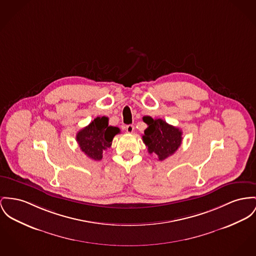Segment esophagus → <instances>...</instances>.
Wrapping results in <instances>:
<instances>
[{
  "label": "esophagus",
  "instance_id": "obj_1",
  "mask_svg": "<svg viewBox=\"0 0 256 256\" xmlns=\"http://www.w3.org/2000/svg\"><path fill=\"white\" fill-rule=\"evenodd\" d=\"M134 129H135V127L133 126V125H127L126 127H125V130H126V132L127 133H129V134H131V133H133L134 132Z\"/></svg>",
  "mask_w": 256,
  "mask_h": 256
}]
</instances>
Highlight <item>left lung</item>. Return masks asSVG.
<instances>
[{
  "label": "left lung",
  "instance_id": "8db88e82",
  "mask_svg": "<svg viewBox=\"0 0 256 256\" xmlns=\"http://www.w3.org/2000/svg\"><path fill=\"white\" fill-rule=\"evenodd\" d=\"M142 120L148 126L142 136L148 154H156L158 160L162 161L178 150L182 140V130L161 118L154 120L150 116H144Z\"/></svg>",
  "mask_w": 256,
  "mask_h": 256
}]
</instances>
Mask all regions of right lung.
<instances>
[{
    "label": "right lung",
    "mask_w": 256,
    "mask_h": 256,
    "mask_svg": "<svg viewBox=\"0 0 256 256\" xmlns=\"http://www.w3.org/2000/svg\"><path fill=\"white\" fill-rule=\"evenodd\" d=\"M120 133V128L108 125V118L98 116L88 126L78 131L76 142L82 152L89 158L99 161L102 158L104 150L112 146L114 136Z\"/></svg>",
    "instance_id": "1"
}]
</instances>
